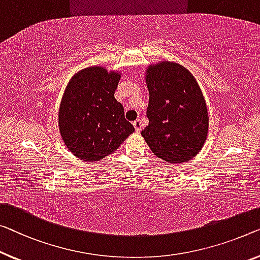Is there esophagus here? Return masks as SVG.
Segmentation results:
<instances>
[{"mask_svg": "<svg viewBox=\"0 0 260 260\" xmlns=\"http://www.w3.org/2000/svg\"><path fill=\"white\" fill-rule=\"evenodd\" d=\"M133 126H134L135 131H137V132H140V131H141V127H142L141 120H139V119L135 120V121H133Z\"/></svg>", "mask_w": 260, "mask_h": 260, "instance_id": "esophagus-1", "label": "esophagus"}]
</instances>
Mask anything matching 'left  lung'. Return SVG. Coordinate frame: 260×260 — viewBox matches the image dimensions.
Returning <instances> with one entry per match:
<instances>
[{"label": "left lung", "mask_w": 260, "mask_h": 260, "mask_svg": "<svg viewBox=\"0 0 260 260\" xmlns=\"http://www.w3.org/2000/svg\"><path fill=\"white\" fill-rule=\"evenodd\" d=\"M148 126L141 134L162 160L181 164L200 152L208 134L209 117L196 79L180 64L162 61L147 69Z\"/></svg>", "instance_id": "1"}]
</instances>
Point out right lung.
Returning <instances> with one entry per match:
<instances>
[{"mask_svg":"<svg viewBox=\"0 0 260 260\" xmlns=\"http://www.w3.org/2000/svg\"><path fill=\"white\" fill-rule=\"evenodd\" d=\"M120 73L102 67L72 77L61 98L58 126L70 152L84 161L103 160L134 132L114 98Z\"/></svg>","mask_w":260,"mask_h":260,"instance_id":"add662e5","label":"right lung"}]
</instances>
